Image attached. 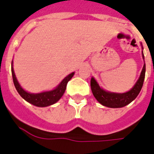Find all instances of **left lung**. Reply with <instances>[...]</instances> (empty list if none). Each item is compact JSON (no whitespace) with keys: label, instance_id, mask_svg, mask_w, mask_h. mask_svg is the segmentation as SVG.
Masks as SVG:
<instances>
[{"label":"left lung","instance_id":"obj_1","mask_svg":"<svg viewBox=\"0 0 154 154\" xmlns=\"http://www.w3.org/2000/svg\"><path fill=\"white\" fill-rule=\"evenodd\" d=\"M143 58L144 59L143 53ZM145 70H146V66L144 63L140 77L134 86L129 91L123 93V94L105 91L104 89L100 88L98 83L96 82V80L92 77L90 80V86H91L93 94L95 97V99L101 104H103V106L109 107V108H122V107L126 106L127 104L131 103L133 100H135L136 97L138 95L139 92L141 91L143 81H144Z\"/></svg>","mask_w":154,"mask_h":154}]
</instances>
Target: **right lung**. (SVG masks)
I'll use <instances>...</instances> for the list:
<instances>
[{"label": "right lung", "instance_id": "add662e5", "mask_svg": "<svg viewBox=\"0 0 154 154\" xmlns=\"http://www.w3.org/2000/svg\"><path fill=\"white\" fill-rule=\"evenodd\" d=\"M11 73H12L13 82H14L15 87H16L17 92L19 93L20 95L22 97L24 100H26L27 102H29L31 104L37 107L50 106L51 104H54V103H56L58 100L63 96L65 89H66L67 84L71 79L73 75H75V72H73L71 74L67 75L65 79L60 82V84L53 90L39 93V94H30V93H28L26 90H24L22 87L20 85V84L16 79L13 67L11 68Z\"/></svg>", "mask_w": 154, "mask_h": 154}]
</instances>
